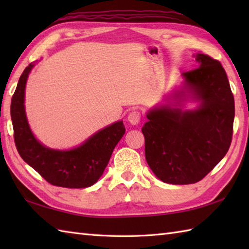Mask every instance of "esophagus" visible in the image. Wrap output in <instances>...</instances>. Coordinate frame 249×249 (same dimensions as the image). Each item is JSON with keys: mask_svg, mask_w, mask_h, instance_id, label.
Segmentation results:
<instances>
[{"mask_svg": "<svg viewBox=\"0 0 249 249\" xmlns=\"http://www.w3.org/2000/svg\"><path fill=\"white\" fill-rule=\"evenodd\" d=\"M141 119V113L139 111H131L129 112L128 116H127V120L131 125H137L140 122Z\"/></svg>", "mask_w": 249, "mask_h": 249, "instance_id": "1", "label": "esophagus"}]
</instances>
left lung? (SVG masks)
Wrapping results in <instances>:
<instances>
[{"instance_id":"obj_1","label":"left lung","mask_w":249,"mask_h":249,"mask_svg":"<svg viewBox=\"0 0 249 249\" xmlns=\"http://www.w3.org/2000/svg\"><path fill=\"white\" fill-rule=\"evenodd\" d=\"M197 68L183 73L184 89L200 100L195 110L161 106L150 110L142 127L145 160L162 182L176 185L201 181L228 152L234 120V97L220 62L196 55Z\"/></svg>"}]
</instances>
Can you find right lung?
I'll return each mask as SVG.
<instances>
[{"label":"right lung","mask_w":249,"mask_h":249,"mask_svg":"<svg viewBox=\"0 0 249 249\" xmlns=\"http://www.w3.org/2000/svg\"><path fill=\"white\" fill-rule=\"evenodd\" d=\"M33 66L31 63L20 76L10 105L14 139L18 153L28 165L54 186H92L102 177L115 145L125 134L123 121L97 131L72 150L59 151L44 146L32 134L24 110L25 83Z\"/></svg>","instance_id":"obj_1"}]
</instances>
